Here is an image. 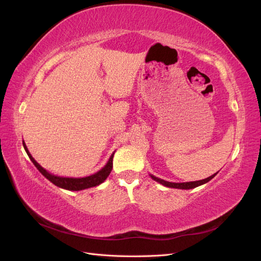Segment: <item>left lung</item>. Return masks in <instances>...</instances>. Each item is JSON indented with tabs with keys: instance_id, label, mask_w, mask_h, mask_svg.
I'll return each instance as SVG.
<instances>
[{
	"instance_id": "1",
	"label": "left lung",
	"mask_w": 261,
	"mask_h": 261,
	"mask_svg": "<svg viewBox=\"0 0 261 261\" xmlns=\"http://www.w3.org/2000/svg\"><path fill=\"white\" fill-rule=\"evenodd\" d=\"M218 173V172H217ZM217 173H215V174L204 178V179H200V180H195V181H186V183H172V181H168V180H164V179H161L159 177H155L153 175L150 174V176H151L152 179H154L155 181H158V183H160L164 186L167 187H171V188H178V189H192V188H195V187H198L202 184H206L208 183V181L210 179H212L213 177H215L217 175Z\"/></svg>"
}]
</instances>
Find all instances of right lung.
Wrapping results in <instances>:
<instances>
[{
	"label": "right lung",
	"instance_id": "right-lung-1",
	"mask_svg": "<svg viewBox=\"0 0 261 261\" xmlns=\"http://www.w3.org/2000/svg\"><path fill=\"white\" fill-rule=\"evenodd\" d=\"M23 148H25L26 152L29 156V159L31 160L35 164V167L40 171L41 174L48 178L51 183H53L54 185H57L58 187L61 188H64L67 189V191H83V189L86 188H90L93 186H98L101 183H103V181L107 179V177L110 175V173L112 171L113 168V155L114 152L112 153V155L110 156V159L108 161V163L105 165L103 168H102L100 171H98L97 173H94V174L90 175V176H86V177H81V178H74V177H61V176H57V175H53L51 173H49L46 170H44L40 164H39L34 158L33 155L30 154V152L28 151V149L26 147L25 141L22 143Z\"/></svg>",
	"mask_w": 261,
	"mask_h": 261
}]
</instances>
